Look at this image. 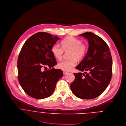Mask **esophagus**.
<instances>
[{
  "label": "esophagus",
  "mask_w": 126,
  "mask_h": 126,
  "mask_svg": "<svg viewBox=\"0 0 126 126\" xmlns=\"http://www.w3.org/2000/svg\"><path fill=\"white\" fill-rule=\"evenodd\" d=\"M67 73H68V72H66V71H63V74L64 75L67 74Z\"/></svg>",
  "instance_id": "obj_1"
}]
</instances>
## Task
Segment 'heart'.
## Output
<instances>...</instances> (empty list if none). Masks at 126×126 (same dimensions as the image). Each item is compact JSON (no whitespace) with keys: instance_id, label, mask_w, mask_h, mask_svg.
<instances>
[{"instance_id":"1","label":"heart","mask_w":126,"mask_h":126,"mask_svg":"<svg viewBox=\"0 0 126 126\" xmlns=\"http://www.w3.org/2000/svg\"><path fill=\"white\" fill-rule=\"evenodd\" d=\"M62 47L58 44H53L51 48V52L55 59L61 60L64 52L68 53L69 59L60 62L57 67L58 68L64 71H70L77 63V61L82 60L85 56L88 45L82 41L76 38L69 37L61 42Z\"/></svg>"}]
</instances>
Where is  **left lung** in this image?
<instances>
[{
	"label": "left lung",
	"mask_w": 126,
	"mask_h": 126,
	"mask_svg": "<svg viewBox=\"0 0 126 126\" xmlns=\"http://www.w3.org/2000/svg\"><path fill=\"white\" fill-rule=\"evenodd\" d=\"M82 36L88 41L86 55L76 69L88 73H74V81L70 88L77 97L91 99L100 95L110 84L112 76V61L110 48L102 38L91 33Z\"/></svg>",
	"instance_id": "obj_1"
}]
</instances>
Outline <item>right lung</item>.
<instances>
[{
	"mask_svg": "<svg viewBox=\"0 0 126 126\" xmlns=\"http://www.w3.org/2000/svg\"><path fill=\"white\" fill-rule=\"evenodd\" d=\"M60 38L45 32H38L23 44L17 60L18 80L24 92L35 99H44L53 93L57 82L63 75L51 52ZM50 68L44 72L43 68Z\"/></svg>",
	"mask_w": 126,
	"mask_h": 126,
	"instance_id": "add662e5",
	"label": "right lung"
}]
</instances>
